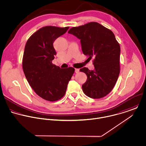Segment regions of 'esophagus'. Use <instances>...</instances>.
Masks as SVG:
<instances>
[{
    "mask_svg": "<svg viewBox=\"0 0 146 146\" xmlns=\"http://www.w3.org/2000/svg\"><path fill=\"white\" fill-rule=\"evenodd\" d=\"M75 73H76V74L79 73V69H77V68H76V69H75Z\"/></svg>",
    "mask_w": 146,
    "mask_h": 146,
    "instance_id": "34e87169",
    "label": "esophagus"
}]
</instances>
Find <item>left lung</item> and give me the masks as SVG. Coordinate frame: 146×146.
Returning <instances> with one entry per match:
<instances>
[{
	"label": "left lung",
	"mask_w": 146,
	"mask_h": 146,
	"mask_svg": "<svg viewBox=\"0 0 146 146\" xmlns=\"http://www.w3.org/2000/svg\"><path fill=\"white\" fill-rule=\"evenodd\" d=\"M68 33L80 39L85 55L94 58V70L80 69L87 76L82 85L84 93L93 99L106 96L113 89L120 73V47L113 33L96 22L72 27Z\"/></svg>",
	"instance_id": "1"
}]
</instances>
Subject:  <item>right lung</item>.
I'll use <instances>...</instances> for the list:
<instances>
[{"instance_id": "1", "label": "right lung", "mask_w": 146, "mask_h": 146, "mask_svg": "<svg viewBox=\"0 0 146 146\" xmlns=\"http://www.w3.org/2000/svg\"><path fill=\"white\" fill-rule=\"evenodd\" d=\"M68 29L42 27L32 35L26 44L23 58L25 75L36 94L46 100L56 101L64 95L75 71L72 67L60 68L52 63L56 55L53 43Z\"/></svg>"}]
</instances>
